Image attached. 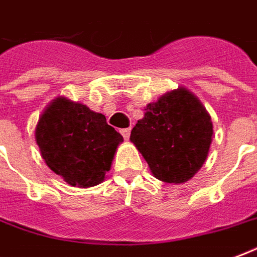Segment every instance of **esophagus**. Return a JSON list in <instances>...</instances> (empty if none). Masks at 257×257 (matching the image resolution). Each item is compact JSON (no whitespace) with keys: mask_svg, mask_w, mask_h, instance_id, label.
<instances>
[{"mask_svg":"<svg viewBox=\"0 0 257 257\" xmlns=\"http://www.w3.org/2000/svg\"><path fill=\"white\" fill-rule=\"evenodd\" d=\"M121 135H122V136H124L125 140H128L129 136H131V128L121 129Z\"/></svg>","mask_w":257,"mask_h":257,"instance_id":"1","label":"esophagus"}]
</instances>
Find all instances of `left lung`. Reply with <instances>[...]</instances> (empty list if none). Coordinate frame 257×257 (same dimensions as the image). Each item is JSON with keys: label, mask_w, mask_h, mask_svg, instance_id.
Segmentation results:
<instances>
[{"label": "left lung", "mask_w": 257, "mask_h": 257, "mask_svg": "<svg viewBox=\"0 0 257 257\" xmlns=\"http://www.w3.org/2000/svg\"><path fill=\"white\" fill-rule=\"evenodd\" d=\"M131 142L148 163L152 175L166 183H185L206 162L213 122L198 97L181 86L144 109Z\"/></svg>", "instance_id": "left-lung-1"}]
</instances>
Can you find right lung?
Masks as SVG:
<instances>
[{
    "label": "right lung",
    "mask_w": 257,
    "mask_h": 257,
    "mask_svg": "<svg viewBox=\"0 0 257 257\" xmlns=\"http://www.w3.org/2000/svg\"><path fill=\"white\" fill-rule=\"evenodd\" d=\"M35 140L46 164L74 187L105 181L124 139L105 115L59 95L39 117Z\"/></svg>",
    "instance_id": "right-lung-1"
}]
</instances>
